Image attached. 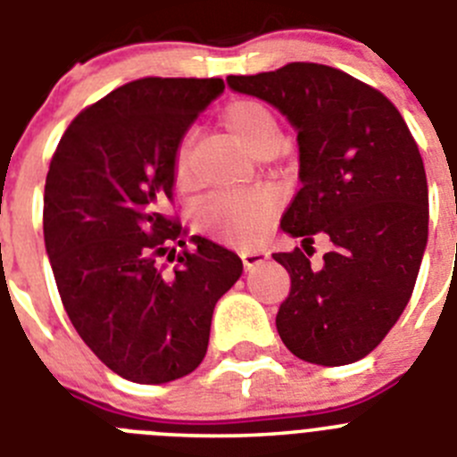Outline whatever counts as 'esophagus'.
I'll return each instance as SVG.
<instances>
[{
  "mask_svg": "<svg viewBox=\"0 0 457 457\" xmlns=\"http://www.w3.org/2000/svg\"><path fill=\"white\" fill-rule=\"evenodd\" d=\"M241 259H243V266H245V268H254V266H259V263L266 262L268 254L263 253V250L248 248V250H243Z\"/></svg>",
  "mask_w": 457,
  "mask_h": 457,
  "instance_id": "1",
  "label": "esophagus"
}]
</instances>
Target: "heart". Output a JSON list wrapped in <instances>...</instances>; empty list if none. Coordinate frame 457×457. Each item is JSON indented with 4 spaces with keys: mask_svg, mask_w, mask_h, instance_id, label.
Returning a JSON list of instances; mask_svg holds the SVG:
<instances>
[{
    "mask_svg": "<svg viewBox=\"0 0 457 457\" xmlns=\"http://www.w3.org/2000/svg\"><path fill=\"white\" fill-rule=\"evenodd\" d=\"M225 130L234 142L241 144L257 157L272 155L279 144V128L270 110L248 96H237L225 104L220 114ZM173 173L180 187L191 185L189 170V137L182 139L173 157ZM279 198L272 189L257 187L248 191H228L209 200L200 212V225L216 237L232 241H253L266 232Z\"/></svg>",
    "mask_w": 457,
    "mask_h": 457,
    "instance_id": "obj_1",
    "label": "heart"
}]
</instances>
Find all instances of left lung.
Instances as JSON below:
<instances>
[{"instance_id":"1","label":"left lung","mask_w":457,"mask_h":457,"mask_svg":"<svg viewBox=\"0 0 457 457\" xmlns=\"http://www.w3.org/2000/svg\"><path fill=\"white\" fill-rule=\"evenodd\" d=\"M228 85L297 128L302 187L281 229L304 250L272 254L291 275L277 331L309 363L361 361L403 313L424 257L428 185L415 137L386 94L329 65L288 62ZM318 233L335 250L311 271Z\"/></svg>"}]
</instances>
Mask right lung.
<instances>
[{
	"mask_svg": "<svg viewBox=\"0 0 457 457\" xmlns=\"http://www.w3.org/2000/svg\"><path fill=\"white\" fill-rule=\"evenodd\" d=\"M223 89V79L130 80L80 110L51 157L42 223L55 287L83 343L128 381L194 372L216 302L243 272L209 238L187 248L170 212L178 144Z\"/></svg>",
	"mask_w": 457,
	"mask_h": 457,
	"instance_id": "add662e5",
	"label": "right lung"
}]
</instances>
